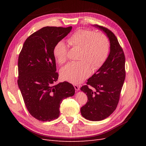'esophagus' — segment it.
Wrapping results in <instances>:
<instances>
[{
    "instance_id": "obj_1",
    "label": "esophagus",
    "mask_w": 146,
    "mask_h": 146,
    "mask_svg": "<svg viewBox=\"0 0 146 146\" xmlns=\"http://www.w3.org/2000/svg\"><path fill=\"white\" fill-rule=\"evenodd\" d=\"M74 89H75V90H76V91H78L79 90V88H80V87H79V86H78V85H74Z\"/></svg>"
}]
</instances>
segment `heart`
Returning a JSON list of instances; mask_svg holds the SVG:
<instances>
[{
  "mask_svg": "<svg viewBox=\"0 0 146 146\" xmlns=\"http://www.w3.org/2000/svg\"><path fill=\"white\" fill-rule=\"evenodd\" d=\"M68 44L80 50L77 62L68 63L61 70L60 76L64 80L77 84L88 78L91 69L96 71L108 58L110 42L102 33H96L89 29H79L67 40ZM67 47L63 41H58L53 49V56L61 65L67 60Z\"/></svg>",
  "mask_w": 146,
  "mask_h": 146,
  "instance_id": "heart-1",
  "label": "heart"
}]
</instances>
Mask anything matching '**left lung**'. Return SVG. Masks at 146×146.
<instances>
[{
  "instance_id": "obj_1",
  "label": "left lung",
  "mask_w": 146,
  "mask_h": 146,
  "mask_svg": "<svg viewBox=\"0 0 146 146\" xmlns=\"http://www.w3.org/2000/svg\"><path fill=\"white\" fill-rule=\"evenodd\" d=\"M96 26L108 36L110 52L104 64L80 88L88 96V102L80 109L81 114L93 121L106 118L116 110L125 78V55L117 38L109 29Z\"/></svg>"
}]
</instances>
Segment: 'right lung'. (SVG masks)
<instances>
[{
    "mask_svg": "<svg viewBox=\"0 0 146 146\" xmlns=\"http://www.w3.org/2000/svg\"><path fill=\"white\" fill-rule=\"evenodd\" d=\"M72 28L43 27L27 38L19 53L18 85L27 109L39 121L57 119L63 99L75 93L70 83L55 84L58 74L53 56L55 45Z\"/></svg>",
    "mask_w": 146,
    "mask_h": 146,
    "instance_id": "1",
    "label": "right lung"
}]
</instances>
